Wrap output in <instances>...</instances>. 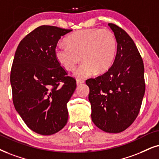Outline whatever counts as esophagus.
Segmentation results:
<instances>
[{"label": "esophagus", "instance_id": "obj_1", "mask_svg": "<svg viewBox=\"0 0 159 159\" xmlns=\"http://www.w3.org/2000/svg\"><path fill=\"white\" fill-rule=\"evenodd\" d=\"M84 81L83 80H81V79H77L76 80V84H77V85H78V84H81L84 83Z\"/></svg>", "mask_w": 159, "mask_h": 159}]
</instances>
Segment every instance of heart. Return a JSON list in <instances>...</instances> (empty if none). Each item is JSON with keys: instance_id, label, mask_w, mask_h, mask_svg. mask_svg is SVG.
Instances as JSON below:
<instances>
[{"instance_id": "b5f03b06", "label": "heart", "mask_w": 159, "mask_h": 159, "mask_svg": "<svg viewBox=\"0 0 159 159\" xmlns=\"http://www.w3.org/2000/svg\"><path fill=\"white\" fill-rule=\"evenodd\" d=\"M65 43L67 45L60 44L56 47V59L65 69L72 70L83 59L84 61L73 73L76 78H86L96 72L103 73L113 65L116 39L110 30H79L68 36Z\"/></svg>"}]
</instances>
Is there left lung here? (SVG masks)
<instances>
[{
  "mask_svg": "<svg viewBox=\"0 0 159 159\" xmlns=\"http://www.w3.org/2000/svg\"><path fill=\"white\" fill-rule=\"evenodd\" d=\"M117 43L113 65L103 75L86 81L89 88L92 120L103 131L116 134L136 120L145 92L144 64L130 36L108 23Z\"/></svg>",
  "mask_w": 159,
  "mask_h": 159,
  "instance_id": "8db88e82",
  "label": "left lung"
}]
</instances>
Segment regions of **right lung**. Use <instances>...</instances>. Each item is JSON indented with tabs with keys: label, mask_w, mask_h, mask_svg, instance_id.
I'll list each match as a JSON object with an SVG mask.
<instances>
[{
	"label": "right lung",
	"mask_w": 159,
	"mask_h": 159,
	"mask_svg": "<svg viewBox=\"0 0 159 159\" xmlns=\"http://www.w3.org/2000/svg\"><path fill=\"white\" fill-rule=\"evenodd\" d=\"M71 31L39 26L16 50L10 75L14 106L28 127L41 135L57 133L67 122V104L76 81L66 76L54 51L61 37Z\"/></svg>",
	"instance_id": "right-lung-1"
}]
</instances>
